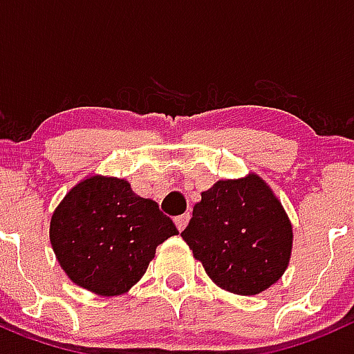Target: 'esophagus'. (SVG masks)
I'll return each instance as SVG.
<instances>
[{
	"label": "esophagus",
	"instance_id": "1",
	"mask_svg": "<svg viewBox=\"0 0 354 354\" xmlns=\"http://www.w3.org/2000/svg\"><path fill=\"white\" fill-rule=\"evenodd\" d=\"M189 219H190L189 212H187V214H183V215H178L176 219H174L176 228L180 230V232H183V230H185V226H187V223H189Z\"/></svg>",
	"mask_w": 354,
	"mask_h": 354
}]
</instances>
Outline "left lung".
Masks as SVG:
<instances>
[{
  "mask_svg": "<svg viewBox=\"0 0 354 354\" xmlns=\"http://www.w3.org/2000/svg\"><path fill=\"white\" fill-rule=\"evenodd\" d=\"M183 241L224 290L254 296L276 283L292 253V224L257 174L221 180L201 192Z\"/></svg>",
  "mask_w": 354,
  "mask_h": 354,
  "instance_id": "obj_1",
  "label": "left lung"
}]
</instances>
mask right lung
<instances>
[{"mask_svg": "<svg viewBox=\"0 0 354 354\" xmlns=\"http://www.w3.org/2000/svg\"><path fill=\"white\" fill-rule=\"evenodd\" d=\"M178 235L153 199L126 180L88 176L51 215L49 241L58 263L76 285L97 296L130 290L155 258L156 245Z\"/></svg>", "mask_w": 354, "mask_h": 354, "instance_id": "1", "label": "right lung"}]
</instances>
